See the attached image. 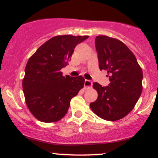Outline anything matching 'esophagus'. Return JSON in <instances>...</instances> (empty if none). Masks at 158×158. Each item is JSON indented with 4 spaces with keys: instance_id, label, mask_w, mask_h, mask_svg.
<instances>
[{
    "instance_id": "esophagus-1",
    "label": "esophagus",
    "mask_w": 158,
    "mask_h": 158,
    "mask_svg": "<svg viewBox=\"0 0 158 158\" xmlns=\"http://www.w3.org/2000/svg\"><path fill=\"white\" fill-rule=\"evenodd\" d=\"M92 85H93V83H92L91 81L88 80V79H85V89H88V88H91Z\"/></svg>"
}]
</instances>
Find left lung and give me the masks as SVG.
<instances>
[{"label": "left lung", "instance_id": "obj_1", "mask_svg": "<svg viewBox=\"0 0 158 158\" xmlns=\"http://www.w3.org/2000/svg\"><path fill=\"white\" fill-rule=\"evenodd\" d=\"M99 70L108 72L110 84L102 87L94 82L98 97L90 107L106 120L116 121L131 111L143 90V71L135 56L124 43L106 35L95 39Z\"/></svg>", "mask_w": 158, "mask_h": 158}]
</instances>
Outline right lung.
I'll return each instance as SVG.
<instances>
[{"instance_id":"right-lung-1","label":"right lung","mask_w":158,"mask_h":158,"mask_svg":"<svg viewBox=\"0 0 158 158\" xmlns=\"http://www.w3.org/2000/svg\"><path fill=\"white\" fill-rule=\"evenodd\" d=\"M88 35H56L43 44L30 56L25 68L22 87L25 102L38 120L54 123L64 117L70 100L84 87L81 76L64 77L74 48Z\"/></svg>"}]
</instances>
